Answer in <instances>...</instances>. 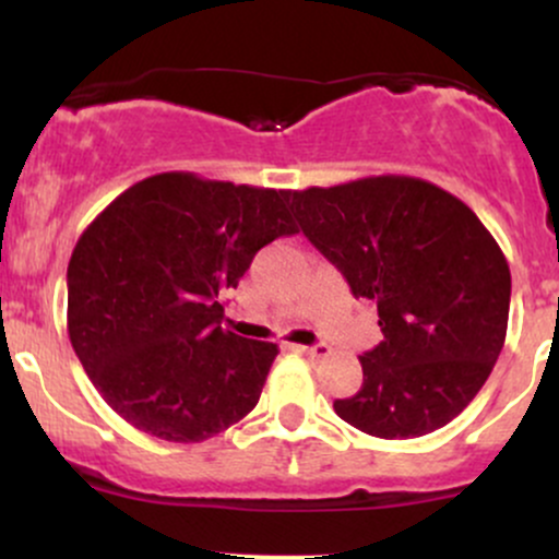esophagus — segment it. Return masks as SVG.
<instances>
[{
	"label": "esophagus",
	"instance_id": "1",
	"mask_svg": "<svg viewBox=\"0 0 559 559\" xmlns=\"http://www.w3.org/2000/svg\"><path fill=\"white\" fill-rule=\"evenodd\" d=\"M294 349L301 352L307 357H325L331 355V346L329 344H310V346H294Z\"/></svg>",
	"mask_w": 559,
	"mask_h": 559
}]
</instances>
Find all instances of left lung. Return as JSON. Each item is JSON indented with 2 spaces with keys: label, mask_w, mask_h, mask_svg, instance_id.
<instances>
[{
  "label": "left lung",
  "mask_w": 559,
  "mask_h": 559,
  "mask_svg": "<svg viewBox=\"0 0 559 559\" xmlns=\"http://www.w3.org/2000/svg\"><path fill=\"white\" fill-rule=\"evenodd\" d=\"M301 234L376 301L383 342L365 352L362 389L333 402L378 439H415L473 402L504 346L510 267L476 213L439 186L373 176L286 191Z\"/></svg>",
  "instance_id": "obj_1"
}]
</instances>
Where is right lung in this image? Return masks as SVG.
Segmentation results:
<instances>
[{
    "label": "right lung",
    "mask_w": 559,
    "mask_h": 559,
    "mask_svg": "<svg viewBox=\"0 0 559 559\" xmlns=\"http://www.w3.org/2000/svg\"><path fill=\"white\" fill-rule=\"evenodd\" d=\"M292 234L286 191L194 173L144 178L96 215L68 265V333L120 418L191 444L252 413L278 346L223 329L217 299Z\"/></svg>",
    "instance_id": "add662e5"
}]
</instances>
